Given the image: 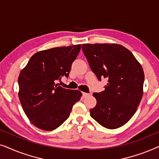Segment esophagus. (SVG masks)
<instances>
[{"label":"esophagus","mask_w":159,"mask_h":159,"mask_svg":"<svg viewBox=\"0 0 159 159\" xmlns=\"http://www.w3.org/2000/svg\"><path fill=\"white\" fill-rule=\"evenodd\" d=\"M88 95H90V94H89V93H82V97H83V98H86L87 96H88Z\"/></svg>","instance_id":"esophagus-1"}]
</instances>
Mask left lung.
<instances>
[{"instance_id": "left-lung-1", "label": "left lung", "mask_w": 159, "mask_h": 159, "mask_svg": "<svg viewBox=\"0 0 159 159\" xmlns=\"http://www.w3.org/2000/svg\"><path fill=\"white\" fill-rule=\"evenodd\" d=\"M82 51L105 90L94 93L96 106L90 116L107 129L125 125L136 112L143 94L144 71L133 54L118 44H82Z\"/></svg>"}]
</instances>
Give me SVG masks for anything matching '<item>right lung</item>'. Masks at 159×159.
<instances>
[{"instance_id":"right-lung-1","label":"right lung","mask_w":159,"mask_h":159,"mask_svg":"<svg viewBox=\"0 0 159 159\" xmlns=\"http://www.w3.org/2000/svg\"><path fill=\"white\" fill-rule=\"evenodd\" d=\"M81 45L39 51L30 58L18 78L19 98L30 121L39 129L51 131L69 118L82 93L58 86L57 80L69 77Z\"/></svg>"}]
</instances>
